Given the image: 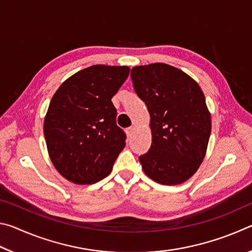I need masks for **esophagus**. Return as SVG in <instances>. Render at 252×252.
Segmentation results:
<instances>
[{"label":"esophagus","instance_id":"obj_1","mask_svg":"<svg viewBox=\"0 0 252 252\" xmlns=\"http://www.w3.org/2000/svg\"><path fill=\"white\" fill-rule=\"evenodd\" d=\"M134 130H135V126H130L129 129H126V135L129 136V138H131V135L133 134Z\"/></svg>","mask_w":252,"mask_h":252}]
</instances>
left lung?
<instances>
[{
  "instance_id": "1",
  "label": "left lung",
  "mask_w": 252,
  "mask_h": 252,
  "mask_svg": "<svg viewBox=\"0 0 252 252\" xmlns=\"http://www.w3.org/2000/svg\"><path fill=\"white\" fill-rule=\"evenodd\" d=\"M134 91L150 114L152 143L139 160L160 185H180L197 172L206 156L211 116L199 84L165 63L134 66Z\"/></svg>"
}]
</instances>
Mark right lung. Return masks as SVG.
I'll return each mask as SVG.
<instances>
[{
	"label": "right lung",
	"mask_w": 252,
	"mask_h": 252,
	"mask_svg": "<svg viewBox=\"0 0 252 252\" xmlns=\"http://www.w3.org/2000/svg\"><path fill=\"white\" fill-rule=\"evenodd\" d=\"M129 66L96 64L66 79L54 93L44 118L49 157L63 178L90 185L109 176L126 146L112 103Z\"/></svg>",
	"instance_id": "right-lung-1"
}]
</instances>
